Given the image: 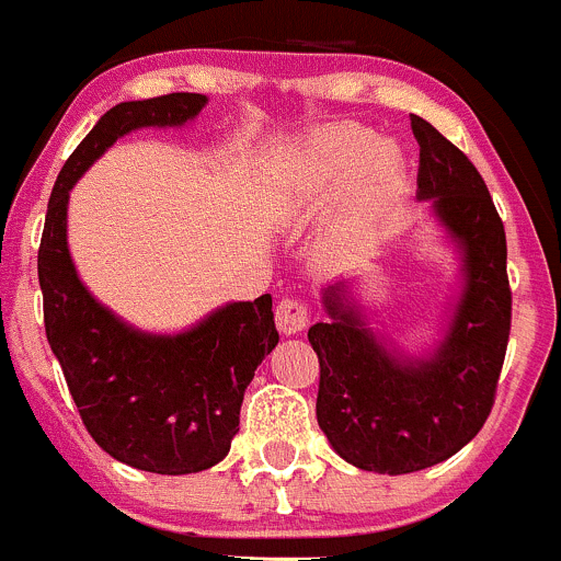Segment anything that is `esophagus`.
I'll return each mask as SVG.
<instances>
[{
    "label": "esophagus",
    "instance_id": "1",
    "mask_svg": "<svg viewBox=\"0 0 561 561\" xmlns=\"http://www.w3.org/2000/svg\"><path fill=\"white\" fill-rule=\"evenodd\" d=\"M276 328H279L285 336H290V333H298L304 331V328L309 325V307L304 301H298V298H282L279 304H276Z\"/></svg>",
    "mask_w": 561,
    "mask_h": 561
}]
</instances>
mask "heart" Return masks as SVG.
<instances>
[{"instance_id": "obj_1", "label": "heart", "mask_w": 561, "mask_h": 561, "mask_svg": "<svg viewBox=\"0 0 561 561\" xmlns=\"http://www.w3.org/2000/svg\"><path fill=\"white\" fill-rule=\"evenodd\" d=\"M312 162L325 181H339L355 171V197L366 208L386 206L401 186V157L393 146L375 144V135L360 127H336L320 135Z\"/></svg>"}]
</instances>
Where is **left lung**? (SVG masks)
Wrapping results in <instances>:
<instances>
[{
    "label": "left lung",
    "instance_id": "obj_1",
    "mask_svg": "<svg viewBox=\"0 0 561 561\" xmlns=\"http://www.w3.org/2000/svg\"><path fill=\"white\" fill-rule=\"evenodd\" d=\"M421 146L417 197L461 249L463 290L445 339L412 358L371 331L336 282L322 293L325 322L309 328L320 360L317 423L344 461L407 474L445 461L483 428L511 336L505 225L483 175L426 118L410 116Z\"/></svg>",
    "mask_w": 561,
    "mask_h": 561
}]
</instances>
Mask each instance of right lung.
<instances>
[{
	"instance_id": "1",
	"label": "right lung",
	"mask_w": 561,
	"mask_h": 561,
	"mask_svg": "<svg viewBox=\"0 0 561 561\" xmlns=\"http://www.w3.org/2000/svg\"><path fill=\"white\" fill-rule=\"evenodd\" d=\"M206 94L118 103L67 157L37 252L45 336L94 443L116 461L157 474L203 472L228 456L254 369L279 333L271 296L225 304L190 331L160 336L118 320L78 279L67 249V201L107 146L140 127H181Z\"/></svg>"
}]
</instances>
